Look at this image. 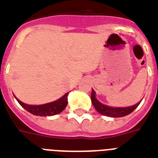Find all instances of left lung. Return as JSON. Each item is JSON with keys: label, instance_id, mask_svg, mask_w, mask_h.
Here are the masks:
<instances>
[{"label": "left lung", "instance_id": "1", "mask_svg": "<svg viewBox=\"0 0 158 158\" xmlns=\"http://www.w3.org/2000/svg\"><path fill=\"white\" fill-rule=\"evenodd\" d=\"M91 99L92 103H93L94 106L100 114L106 115V116H110V117H122V116L129 115L132 111H134L140 103L139 102L137 104L131 106H128V107H110V106H107L102 104L100 102L97 100V98H95V92H94V89L92 90Z\"/></svg>", "mask_w": 158, "mask_h": 158}]
</instances>
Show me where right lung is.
<instances>
[{
  "instance_id": "obj_1",
  "label": "right lung",
  "mask_w": 158,
  "mask_h": 158,
  "mask_svg": "<svg viewBox=\"0 0 158 158\" xmlns=\"http://www.w3.org/2000/svg\"><path fill=\"white\" fill-rule=\"evenodd\" d=\"M68 94L69 93L65 94L62 98L56 101L38 106L27 105V104L19 101V99H16L19 103L20 104L25 110H28V112L32 113L35 115H40V116H51V115L59 114L66 107L67 103H68V98H67Z\"/></svg>"
}]
</instances>
